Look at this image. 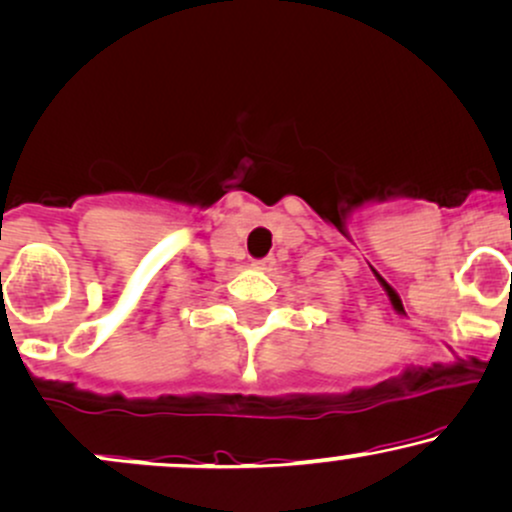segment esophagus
<instances>
[{
  "label": "esophagus",
  "instance_id": "1",
  "mask_svg": "<svg viewBox=\"0 0 512 512\" xmlns=\"http://www.w3.org/2000/svg\"><path fill=\"white\" fill-rule=\"evenodd\" d=\"M273 266H275V258H273V256L258 258V261H254V268H256V270H270Z\"/></svg>",
  "mask_w": 512,
  "mask_h": 512
}]
</instances>
